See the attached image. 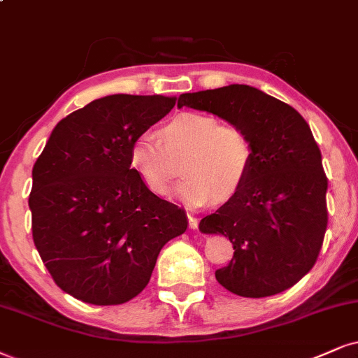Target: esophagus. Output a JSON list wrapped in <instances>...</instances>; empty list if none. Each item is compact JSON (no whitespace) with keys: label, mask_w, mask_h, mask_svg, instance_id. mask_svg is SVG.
I'll use <instances>...</instances> for the list:
<instances>
[{"label":"esophagus","mask_w":358,"mask_h":358,"mask_svg":"<svg viewBox=\"0 0 358 358\" xmlns=\"http://www.w3.org/2000/svg\"><path fill=\"white\" fill-rule=\"evenodd\" d=\"M187 219H189V227L191 229L199 227V219L194 217V215H191V214H187Z\"/></svg>","instance_id":"esophagus-1"}]
</instances>
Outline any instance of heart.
<instances>
[{
	"instance_id": "heart-1",
	"label": "heart",
	"mask_w": 358,
	"mask_h": 358,
	"mask_svg": "<svg viewBox=\"0 0 358 358\" xmlns=\"http://www.w3.org/2000/svg\"><path fill=\"white\" fill-rule=\"evenodd\" d=\"M180 157L186 179L179 197L189 207H202L241 191L254 164V144L241 126L219 124L209 114L180 113L159 127L157 139L143 134L132 141L127 161L149 192L166 197Z\"/></svg>"
}]
</instances>
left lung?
Here are the masks:
<instances>
[{
    "label": "left lung",
    "mask_w": 358,
    "mask_h": 358,
    "mask_svg": "<svg viewBox=\"0 0 358 358\" xmlns=\"http://www.w3.org/2000/svg\"><path fill=\"white\" fill-rule=\"evenodd\" d=\"M178 106L241 126L254 144L244 186L199 224L204 234H222L234 245V259L215 271V279L250 299L290 289L315 266L329 222V180L306 119L245 85L186 92Z\"/></svg>",
    "instance_id": "1"
}]
</instances>
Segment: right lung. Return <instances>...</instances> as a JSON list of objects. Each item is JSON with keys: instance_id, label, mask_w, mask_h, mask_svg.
<instances>
[{"instance_id": "add662e5", "label": "right lung", "mask_w": 358, "mask_h": 358, "mask_svg": "<svg viewBox=\"0 0 358 358\" xmlns=\"http://www.w3.org/2000/svg\"><path fill=\"white\" fill-rule=\"evenodd\" d=\"M176 96L113 94L61 119L33 167L31 229L61 290L119 306L149 284L186 210L154 196L129 167V148L174 108Z\"/></svg>"}]
</instances>
